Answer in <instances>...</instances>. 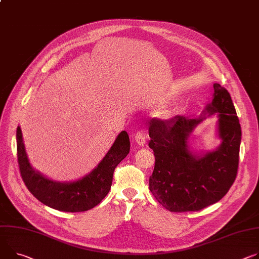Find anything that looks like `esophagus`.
Instances as JSON below:
<instances>
[{
    "label": "esophagus",
    "mask_w": 259,
    "mask_h": 259,
    "mask_svg": "<svg viewBox=\"0 0 259 259\" xmlns=\"http://www.w3.org/2000/svg\"><path fill=\"white\" fill-rule=\"evenodd\" d=\"M134 140L135 143L140 146V147H145L146 146V137L142 132H138L135 136H134Z\"/></svg>",
    "instance_id": "obj_1"
}]
</instances>
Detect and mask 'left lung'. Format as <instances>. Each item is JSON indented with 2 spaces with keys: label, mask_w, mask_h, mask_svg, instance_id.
<instances>
[{
  "label": "left lung",
  "mask_w": 259,
  "mask_h": 259,
  "mask_svg": "<svg viewBox=\"0 0 259 259\" xmlns=\"http://www.w3.org/2000/svg\"><path fill=\"white\" fill-rule=\"evenodd\" d=\"M211 115L219 116L221 144L211 151L195 152L189 142L190 135ZM149 134V147L155 155L150 190L166 209L176 213L199 210L228 192L238 172L242 130L226 89L214 83V97L199 116L154 120Z\"/></svg>",
  "instance_id": "obj_1"
}]
</instances>
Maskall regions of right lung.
Listing matches in <instances>:
<instances>
[{
    "label": "right lung",
    "mask_w": 259,
    "mask_h": 259,
    "mask_svg": "<svg viewBox=\"0 0 259 259\" xmlns=\"http://www.w3.org/2000/svg\"><path fill=\"white\" fill-rule=\"evenodd\" d=\"M16 145L20 175L29 191L43 204L70 213L84 211L100 203L110 190L115 167L130 151L129 136L126 131H122L91 172L75 181L59 182L33 168L19 126L16 130Z\"/></svg>",
    "instance_id": "1"
}]
</instances>
